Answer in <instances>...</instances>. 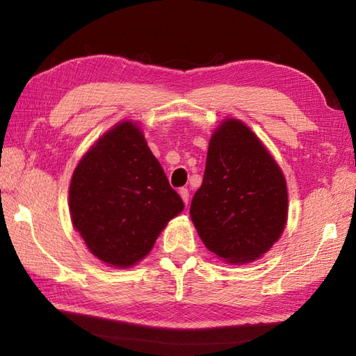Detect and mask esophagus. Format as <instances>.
Here are the masks:
<instances>
[{"label": "esophagus", "instance_id": "34e87169", "mask_svg": "<svg viewBox=\"0 0 356 356\" xmlns=\"http://www.w3.org/2000/svg\"><path fill=\"white\" fill-rule=\"evenodd\" d=\"M179 194H180V197H182V200H184L185 205H188V202H190V193H188L186 188H180V190H179Z\"/></svg>", "mask_w": 356, "mask_h": 356}]
</instances>
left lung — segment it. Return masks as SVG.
I'll return each mask as SVG.
<instances>
[{
	"label": "left lung",
	"mask_w": 356,
	"mask_h": 356,
	"mask_svg": "<svg viewBox=\"0 0 356 356\" xmlns=\"http://www.w3.org/2000/svg\"><path fill=\"white\" fill-rule=\"evenodd\" d=\"M190 214L209 251L236 264L260 259L283 234L284 176L240 120H223L211 136L203 182Z\"/></svg>",
	"instance_id": "left-lung-1"
}]
</instances>
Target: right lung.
Returning <instances> with one entry per match:
<instances>
[{
  "label": "right lung",
  "instance_id": "right-lung-1",
  "mask_svg": "<svg viewBox=\"0 0 356 356\" xmlns=\"http://www.w3.org/2000/svg\"><path fill=\"white\" fill-rule=\"evenodd\" d=\"M69 207L74 229L97 259L116 268L140 261L184 202L170 186L138 124L105 133L73 172Z\"/></svg>",
  "mask_w": 356,
  "mask_h": 356
}]
</instances>
